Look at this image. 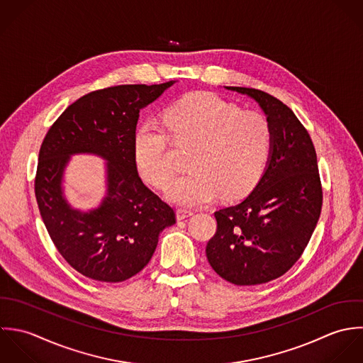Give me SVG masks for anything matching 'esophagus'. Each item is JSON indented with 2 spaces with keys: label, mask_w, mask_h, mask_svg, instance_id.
<instances>
[{
  "label": "esophagus",
  "mask_w": 363,
  "mask_h": 363,
  "mask_svg": "<svg viewBox=\"0 0 363 363\" xmlns=\"http://www.w3.org/2000/svg\"><path fill=\"white\" fill-rule=\"evenodd\" d=\"M194 216V211H188V209H178L177 211V218L178 220H185V218Z\"/></svg>",
  "instance_id": "esophagus-1"
}]
</instances>
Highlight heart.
I'll list each match as a JSON object with an SVG mask.
<instances>
[{
  "mask_svg": "<svg viewBox=\"0 0 363 363\" xmlns=\"http://www.w3.org/2000/svg\"><path fill=\"white\" fill-rule=\"evenodd\" d=\"M178 145H194L188 174L167 186V198L181 206H201L218 195L227 201L247 195L259 181L272 147L269 121L259 112L241 111L215 94L196 92L172 105L165 116ZM140 175L157 188L169 181L174 165L169 138L154 122L135 136Z\"/></svg>",
  "mask_w": 363,
  "mask_h": 363,
  "instance_id": "1",
  "label": "heart"
}]
</instances>
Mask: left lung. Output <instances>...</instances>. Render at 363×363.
<instances>
[{
    "mask_svg": "<svg viewBox=\"0 0 363 363\" xmlns=\"http://www.w3.org/2000/svg\"><path fill=\"white\" fill-rule=\"evenodd\" d=\"M225 88L259 105L271 125L272 147L252 192L215 213L218 230L206 257L227 282L261 285L289 271L317 225L323 205L317 155L310 135L284 102L254 88Z\"/></svg>",
    "mask_w": 363,
    "mask_h": 363,
    "instance_id": "1",
    "label": "left lung"
}]
</instances>
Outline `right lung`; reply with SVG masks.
I'll list each match as a JSON object with an SVG mask.
<instances>
[{"label":"right lung","instance_id":"add662e5","mask_svg":"<svg viewBox=\"0 0 363 363\" xmlns=\"http://www.w3.org/2000/svg\"><path fill=\"white\" fill-rule=\"evenodd\" d=\"M174 84L89 92L60 115L42 143L35 179L40 216L62 257L89 279L116 284L135 277L151 259L160 233L175 224L174 209L145 186L135 161L140 111ZM75 153L107 162L106 196L86 213L64 196V172Z\"/></svg>","mask_w":363,"mask_h":363}]
</instances>
